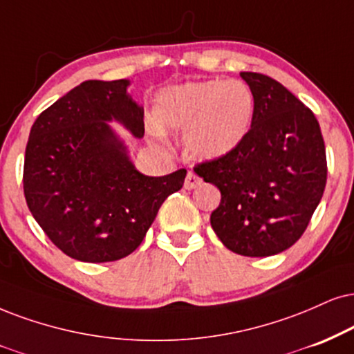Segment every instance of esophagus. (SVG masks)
<instances>
[{
    "label": "esophagus",
    "mask_w": 354,
    "mask_h": 354,
    "mask_svg": "<svg viewBox=\"0 0 354 354\" xmlns=\"http://www.w3.org/2000/svg\"><path fill=\"white\" fill-rule=\"evenodd\" d=\"M200 184H202V178H200L197 174L195 172H190L187 174V178H185V189L187 190H192V189H195V187H198Z\"/></svg>",
    "instance_id": "34e87169"
}]
</instances>
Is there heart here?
Returning a JSON list of instances; mask_svg holds the SVG:
<instances>
[{
	"mask_svg": "<svg viewBox=\"0 0 354 354\" xmlns=\"http://www.w3.org/2000/svg\"><path fill=\"white\" fill-rule=\"evenodd\" d=\"M256 98L241 80L187 82L162 90L156 118L162 128L185 133L187 147L202 159L233 152L250 133Z\"/></svg>",
	"mask_w": 354,
	"mask_h": 354,
	"instance_id": "1",
	"label": "heart"
}]
</instances>
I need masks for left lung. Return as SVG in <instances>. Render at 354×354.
Masks as SVG:
<instances>
[{
	"label": "left lung",
	"mask_w": 354,
	"mask_h": 354,
	"mask_svg": "<svg viewBox=\"0 0 354 354\" xmlns=\"http://www.w3.org/2000/svg\"><path fill=\"white\" fill-rule=\"evenodd\" d=\"M239 75L256 98L250 133L233 152L194 170L221 192L210 216L221 243L264 257L289 250L307 230L326 185V152L310 108L274 78Z\"/></svg>",
	"instance_id": "1"
}]
</instances>
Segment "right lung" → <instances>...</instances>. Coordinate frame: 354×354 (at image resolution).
Listing matches in <instances>:
<instances>
[{"mask_svg":"<svg viewBox=\"0 0 354 354\" xmlns=\"http://www.w3.org/2000/svg\"><path fill=\"white\" fill-rule=\"evenodd\" d=\"M128 80H86L44 110L30 128L23 185L34 220L64 254L111 263L142 243L187 170L147 177L134 169L106 121L144 136V108Z\"/></svg>","mask_w":354,"mask_h":354,"instance_id":"add662e5","label":"right lung"}]
</instances>
